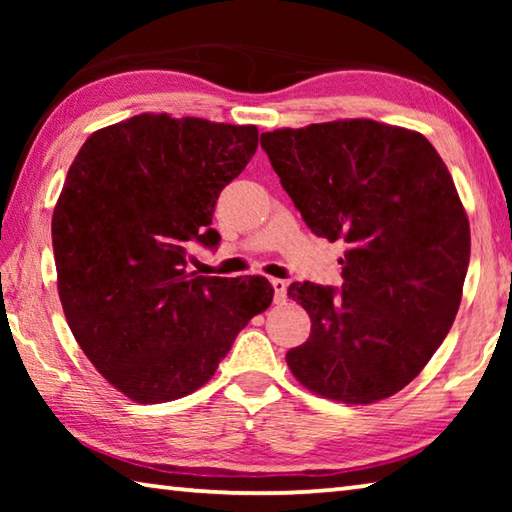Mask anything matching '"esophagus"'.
Wrapping results in <instances>:
<instances>
[{"mask_svg": "<svg viewBox=\"0 0 512 512\" xmlns=\"http://www.w3.org/2000/svg\"><path fill=\"white\" fill-rule=\"evenodd\" d=\"M271 287H273V300H275V305H284V302H287L289 282H284V280H271Z\"/></svg>", "mask_w": 512, "mask_h": 512, "instance_id": "esophagus-1", "label": "esophagus"}]
</instances>
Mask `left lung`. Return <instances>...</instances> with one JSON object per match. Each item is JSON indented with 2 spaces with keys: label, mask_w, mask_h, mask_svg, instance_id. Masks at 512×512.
I'll list each match as a JSON object with an SVG mask.
<instances>
[{
  "label": "left lung",
  "mask_w": 512,
  "mask_h": 512,
  "mask_svg": "<svg viewBox=\"0 0 512 512\" xmlns=\"http://www.w3.org/2000/svg\"><path fill=\"white\" fill-rule=\"evenodd\" d=\"M316 237L348 244L341 289L293 282L309 339L287 352L311 393L372 404L420 375L461 305L470 223L429 140L372 119L262 133Z\"/></svg>",
  "instance_id": "obj_1"
}]
</instances>
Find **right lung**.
I'll return each instance as SVG.
<instances>
[{"mask_svg": "<svg viewBox=\"0 0 512 512\" xmlns=\"http://www.w3.org/2000/svg\"><path fill=\"white\" fill-rule=\"evenodd\" d=\"M255 151V126L146 112L90 135L67 171L58 296L85 357L133 402L194 393L271 305L264 277L187 271L189 246H219L216 198Z\"/></svg>", "mask_w": 512, "mask_h": 512, "instance_id": "add662e5", "label": "right lung"}]
</instances>
